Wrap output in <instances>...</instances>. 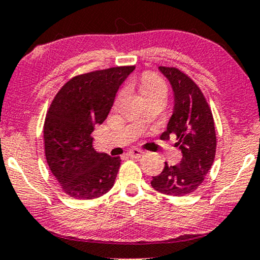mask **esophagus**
I'll list each match as a JSON object with an SVG mask.
<instances>
[{
	"label": "esophagus",
	"mask_w": 260,
	"mask_h": 260,
	"mask_svg": "<svg viewBox=\"0 0 260 260\" xmlns=\"http://www.w3.org/2000/svg\"><path fill=\"white\" fill-rule=\"evenodd\" d=\"M127 155H129L130 157H134V159H140L141 156H143L144 155V151L143 150H140V149H130L127 151Z\"/></svg>",
	"instance_id": "obj_1"
}]
</instances>
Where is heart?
Returning a JSON list of instances; mask_svg holds the SVG:
<instances>
[{"instance_id": "obj_1", "label": "heart", "mask_w": 260, "mask_h": 260, "mask_svg": "<svg viewBox=\"0 0 260 260\" xmlns=\"http://www.w3.org/2000/svg\"><path fill=\"white\" fill-rule=\"evenodd\" d=\"M141 90L144 96L156 95L167 93V86L165 81L155 73H144L141 77Z\"/></svg>"}]
</instances>
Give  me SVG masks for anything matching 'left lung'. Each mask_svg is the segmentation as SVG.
I'll return each instance as SVG.
<instances>
[{"label":"left lung","mask_w":260,"mask_h":260,"mask_svg":"<svg viewBox=\"0 0 260 260\" xmlns=\"http://www.w3.org/2000/svg\"><path fill=\"white\" fill-rule=\"evenodd\" d=\"M170 81L174 94L173 113L161 140L177 137L175 146L183 154L178 165L165 168L153 177L151 186L168 196H185L196 191L214 164L216 133L214 118L207 100L196 83L174 67H159Z\"/></svg>","instance_id":"obj_1"}]
</instances>
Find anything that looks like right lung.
Segmentation results:
<instances>
[{
  "mask_svg": "<svg viewBox=\"0 0 260 260\" xmlns=\"http://www.w3.org/2000/svg\"><path fill=\"white\" fill-rule=\"evenodd\" d=\"M134 69L114 67L77 75L53 98L44 123L45 156L69 197L94 200L112 188L122 160L98 153L92 133L106 119L118 89Z\"/></svg>",
  "mask_w": 260,
  "mask_h": 260,
  "instance_id": "1",
  "label": "right lung"
}]
</instances>
